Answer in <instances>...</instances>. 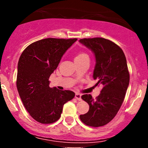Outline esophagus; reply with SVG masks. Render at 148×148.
I'll return each instance as SVG.
<instances>
[{
    "mask_svg": "<svg viewBox=\"0 0 148 148\" xmlns=\"http://www.w3.org/2000/svg\"><path fill=\"white\" fill-rule=\"evenodd\" d=\"M75 98L77 100H79V101H81V95L79 94V93H76L75 95Z\"/></svg>",
    "mask_w": 148,
    "mask_h": 148,
    "instance_id": "34e87169",
    "label": "esophagus"
}]
</instances>
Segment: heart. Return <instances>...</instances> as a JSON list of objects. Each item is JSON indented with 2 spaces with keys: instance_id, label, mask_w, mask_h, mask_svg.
Wrapping results in <instances>:
<instances>
[{
  "instance_id": "obj_1",
  "label": "heart",
  "mask_w": 148,
  "mask_h": 148,
  "mask_svg": "<svg viewBox=\"0 0 148 148\" xmlns=\"http://www.w3.org/2000/svg\"><path fill=\"white\" fill-rule=\"evenodd\" d=\"M85 57H88L87 54L85 53H79L77 56H76L75 59L83 58H85Z\"/></svg>"
}]
</instances>
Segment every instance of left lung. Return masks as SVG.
<instances>
[{
  "instance_id": "8db88e82",
  "label": "left lung",
  "mask_w": 148,
  "mask_h": 148,
  "mask_svg": "<svg viewBox=\"0 0 148 148\" xmlns=\"http://www.w3.org/2000/svg\"><path fill=\"white\" fill-rule=\"evenodd\" d=\"M79 42L94 53L96 63L93 79L97 80L95 86H102L95 99L90 95L81 96L90 108L88 113L80 115V119L88 126L101 127L114 118L125 99L130 84L126 57L120 47L106 39L85 38Z\"/></svg>"
}]
</instances>
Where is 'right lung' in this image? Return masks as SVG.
I'll return each mask as SVG.
<instances>
[{
  "mask_svg": "<svg viewBox=\"0 0 148 148\" xmlns=\"http://www.w3.org/2000/svg\"><path fill=\"white\" fill-rule=\"evenodd\" d=\"M76 40L43 39L27 47L19 58L16 77L18 95L30 116L39 123L57 121L63 105L75 96L71 90L50 88L49 79L64 53Z\"/></svg>",
  "mask_w": 148,
  "mask_h": 148,
  "instance_id": "1",
  "label": "right lung"
}]
</instances>
